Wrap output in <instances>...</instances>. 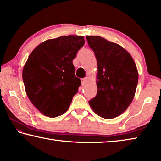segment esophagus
<instances>
[{
	"instance_id": "1",
	"label": "esophagus",
	"mask_w": 161,
	"mask_h": 161,
	"mask_svg": "<svg viewBox=\"0 0 161 161\" xmlns=\"http://www.w3.org/2000/svg\"><path fill=\"white\" fill-rule=\"evenodd\" d=\"M87 80V77H84L83 79H81V85H84V84H85V82Z\"/></svg>"
}]
</instances>
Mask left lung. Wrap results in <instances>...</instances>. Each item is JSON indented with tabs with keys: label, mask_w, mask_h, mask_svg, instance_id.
<instances>
[{
	"label": "left lung",
	"mask_w": 161,
	"mask_h": 161,
	"mask_svg": "<svg viewBox=\"0 0 161 161\" xmlns=\"http://www.w3.org/2000/svg\"><path fill=\"white\" fill-rule=\"evenodd\" d=\"M86 38L97 61V94L89 103L98 116L114 119L124 113L134 98L137 67L121 45L100 36Z\"/></svg>",
	"instance_id": "obj_1"
}]
</instances>
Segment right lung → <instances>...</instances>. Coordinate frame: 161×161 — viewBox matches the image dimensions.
Segmentation results:
<instances>
[{
  "instance_id": "add662e5",
  "label": "right lung",
  "mask_w": 161,
  "mask_h": 161,
  "mask_svg": "<svg viewBox=\"0 0 161 161\" xmlns=\"http://www.w3.org/2000/svg\"><path fill=\"white\" fill-rule=\"evenodd\" d=\"M84 45L83 36H61L45 40L29 55L23 80L27 96L43 115L53 118L69 108L81 84L72 61Z\"/></svg>"
}]
</instances>
